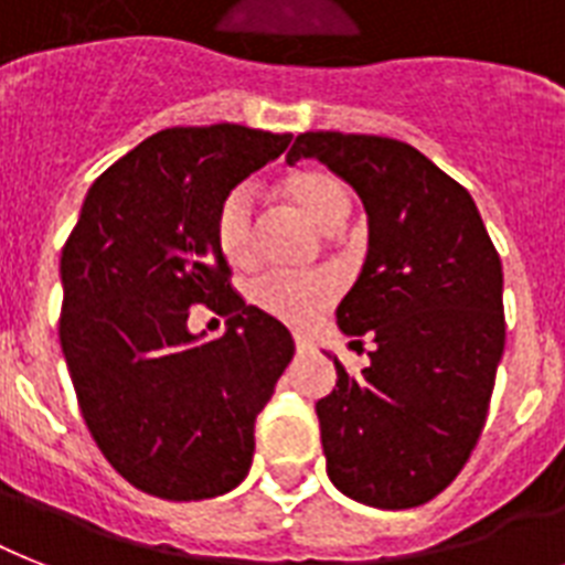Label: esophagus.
<instances>
[{
    "label": "esophagus",
    "instance_id": "esophagus-1",
    "mask_svg": "<svg viewBox=\"0 0 565 565\" xmlns=\"http://www.w3.org/2000/svg\"><path fill=\"white\" fill-rule=\"evenodd\" d=\"M296 351L298 354H310V351H313V342L307 337H301V333H296Z\"/></svg>",
    "mask_w": 565,
    "mask_h": 565
}]
</instances>
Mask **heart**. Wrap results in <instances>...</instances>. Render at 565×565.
Returning a JSON list of instances; mask_svg holds the SVG:
<instances>
[{"mask_svg":"<svg viewBox=\"0 0 565 565\" xmlns=\"http://www.w3.org/2000/svg\"><path fill=\"white\" fill-rule=\"evenodd\" d=\"M284 194L322 232H337L351 214L348 188L328 171H298L284 179ZM214 237L232 267L255 260V196L249 185L232 188L214 217ZM337 298V281L324 273H267L249 284V301L287 324H310Z\"/></svg>","mask_w":565,"mask_h":565,"instance_id":"obj_1","label":"heart"}]
</instances>
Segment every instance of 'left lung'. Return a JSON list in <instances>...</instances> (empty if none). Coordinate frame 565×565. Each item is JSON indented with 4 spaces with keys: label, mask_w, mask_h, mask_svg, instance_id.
I'll list each match as a JSON object with an SVG mask.
<instances>
[{
    "label": "left lung",
    "mask_w": 565,
    "mask_h": 565,
    "mask_svg": "<svg viewBox=\"0 0 565 565\" xmlns=\"http://www.w3.org/2000/svg\"><path fill=\"white\" fill-rule=\"evenodd\" d=\"M319 159L360 194L369 255L337 307L369 369L316 403L328 476L362 505L438 497L479 441L505 351L502 260L473 196L420 150L386 136L301 132L287 162ZM351 342V345H354Z\"/></svg>",
    "instance_id": "1"
}]
</instances>
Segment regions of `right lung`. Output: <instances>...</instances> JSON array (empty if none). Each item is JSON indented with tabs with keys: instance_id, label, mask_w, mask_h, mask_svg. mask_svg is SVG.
Segmentation results:
<instances>
[{
	"instance_id": "right-lung-1",
	"label": "right lung",
	"mask_w": 565,
	"mask_h": 565,
	"mask_svg": "<svg viewBox=\"0 0 565 565\" xmlns=\"http://www.w3.org/2000/svg\"><path fill=\"white\" fill-rule=\"evenodd\" d=\"M290 141L241 124L156 132L92 182L63 246L60 345L81 415L150 497H223L249 473L255 417L296 342L232 290L214 217ZM194 303L227 316L223 338L186 330Z\"/></svg>"
}]
</instances>
